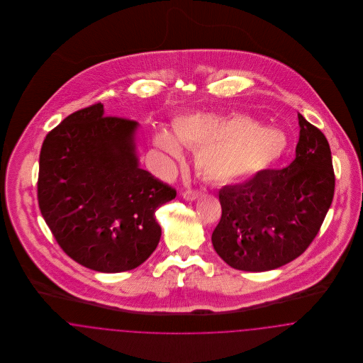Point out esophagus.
Masks as SVG:
<instances>
[{"label":"esophagus","instance_id":"esophagus-1","mask_svg":"<svg viewBox=\"0 0 363 363\" xmlns=\"http://www.w3.org/2000/svg\"><path fill=\"white\" fill-rule=\"evenodd\" d=\"M201 194H203L201 190L188 189L185 190V191H182V197H184L185 200H189V201H193V200L199 199Z\"/></svg>","mask_w":363,"mask_h":363}]
</instances>
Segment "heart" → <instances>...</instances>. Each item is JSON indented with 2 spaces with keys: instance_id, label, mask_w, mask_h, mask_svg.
I'll return each mask as SVG.
<instances>
[{
  "instance_id": "b5f03b06",
  "label": "heart",
  "mask_w": 363,
  "mask_h": 363,
  "mask_svg": "<svg viewBox=\"0 0 363 363\" xmlns=\"http://www.w3.org/2000/svg\"><path fill=\"white\" fill-rule=\"evenodd\" d=\"M174 135L155 133V145L167 155H182L181 144L197 152V167L215 182H240L261 173L286 150V138L274 128L261 126L243 114L218 116L194 113L173 123Z\"/></svg>"
}]
</instances>
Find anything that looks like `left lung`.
Here are the masks:
<instances>
[{
	"label": "left lung",
	"instance_id": "left-lung-1",
	"mask_svg": "<svg viewBox=\"0 0 363 363\" xmlns=\"http://www.w3.org/2000/svg\"><path fill=\"white\" fill-rule=\"evenodd\" d=\"M295 159L283 170H262L219 190L220 222L212 245L225 262L262 272L299 257L320 231L333 200L328 140L301 114Z\"/></svg>",
	"mask_w": 363,
	"mask_h": 363
}]
</instances>
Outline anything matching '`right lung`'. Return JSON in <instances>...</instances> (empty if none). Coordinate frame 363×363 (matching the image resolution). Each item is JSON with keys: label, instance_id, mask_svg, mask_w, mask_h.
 Listing matches in <instances>:
<instances>
[{"label": "right lung", "instance_id": "add662e5", "mask_svg": "<svg viewBox=\"0 0 363 363\" xmlns=\"http://www.w3.org/2000/svg\"><path fill=\"white\" fill-rule=\"evenodd\" d=\"M138 122L94 104L68 116L42 144L38 203L61 249L98 272L135 269L155 250L156 209L177 190L138 167Z\"/></svg>", "mask_w": 363, "mask_h": 363}]
</instances>
